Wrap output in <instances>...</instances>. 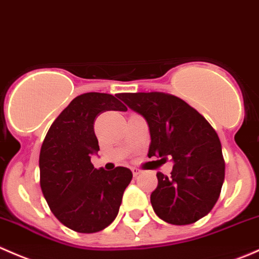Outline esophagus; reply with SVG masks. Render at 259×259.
Returning <instances> with one entry per match:
<instances>
[{
    "label": "esophagus",
    "instance_id": "34e87169",
    "mask_svg": "<svg viewBox=\"0 0 259 259\" xmlns=\"http://www.w3.org/2000/svg\"><path fill=\"white\" fill-rule=\"evenodd\" d=\"M132 174H133V176H138L141 174V170L137 167H132Z\"/></svg>",
    "mask_w": 259,
    "mask_h": 259
}]
</instances>
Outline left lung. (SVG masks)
Here are the masks:
<instances>
[{"label": "left lung", "mask_w": 259, "mask_h": 259, "mask_svg": "<svg viewBox=\"0 0 259 259\" xmlns=\"http://www.w3.org/2000/svg\"><path fill=\"white\" fill-rule=\"evenodd\" d=\"M118 98L146 119L148 157L170 158V176L157 172L151 204L160 219L175 225L198 222L213 209L224 183L219 137L209 122L183 99L170 94L122 93Z\"/></svg>", "instance_id": "1"}]
</instances>
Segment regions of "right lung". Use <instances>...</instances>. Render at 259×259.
I'll use <instances>...</instances> for the list:
<instances>
[{
	"label": "right lung",
	"mask_w": 259,
	"mask_h": 259,
	"mask_svg": "<svg viewBox=\"0 0 259 259\" xmlns=\"http://www.w3.org/2000/svg\"><path fill=\"white\" fill-rule=\"evenodd\" d=\"M106 111H127L111 94L78 96L49 128L40 151V186L53 214L79 233H96L108 227L118 214L132 171L96 168L98 155L94 133L97 116Z\"/></svg>",
	"instance_id": "right-lung-1"
}]
</instances>
